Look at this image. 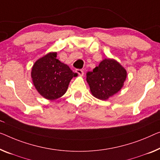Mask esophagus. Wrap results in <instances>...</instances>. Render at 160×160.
Returning a JSON list of instances; mask_svg holds the SVG:
<instances>
[{
  "instance_id": "34e87169",
  "label": "esophagus",
  "mask_w": 160,
  "mask_h": 160,
  "mask_svg": "<svg viewBox=\"0 0 160 160\" xmlns=\"http://www.w3.org/2000/svg\"><path fill=\"white\" fill-rule=\"evenodd\" d=\"M76 72H77L80 76H83V74H84L83 70H80V69H77V70H76Z\"/></svg>"
}]
</instances>
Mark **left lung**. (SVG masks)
<instances>
[{
	"label": "left lung",
	"instance_id": "8db88e82",
	"mask_svg": "<svg viewBox=\"0 0 160 160\" xmlns=\"http://www.w3.org/2000/svg\"><path fill=\"white\" fill-rule=\"evenodd\" d=\"M86 76L92 95L105 101L122 88L127 72L115 59H105Z\"/></svg>",
	"mask_w": 160,
	"mask_h": 160
}]
</instances>
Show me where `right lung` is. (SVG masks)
<instances>
[{
	"mask_svg": "<svg viewBox=\"0 0 160 160\" xmlns=\"http://www.w3.org/2000/svg\"><path fill=\"white\" fill-rule=\"evenodd\" d=\"M31 74L37 91L50 101L65 93L75 75L68 65L57 59V52H49L36 61Z\"/></svg>",
	"mask_w": 160,
	"mask_h": 160,
	"instance_id": "1",
	"label": "right lung"
}]
</instances>
